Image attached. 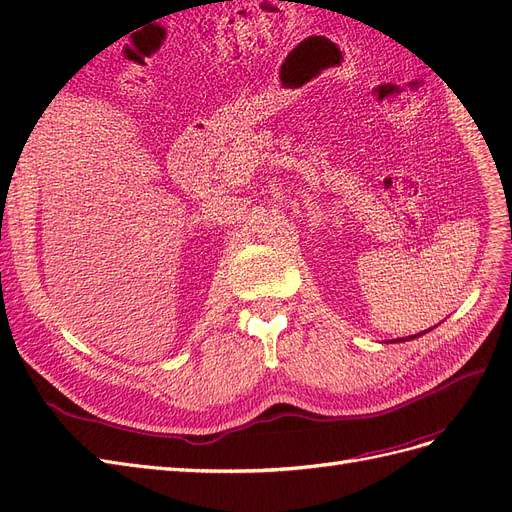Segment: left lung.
I'll return each instance as SVG.
<instances>
[{"label":"left lung","mask_w":512,"mask_h":512,"mask_svg":"<svg viewBox=\"0 0 512 512\" xmlns=\"http://www.w3.org/2000/svg\"><path fill=\"white\" fill-rule=\"evenodd\" d=\"M427 333V331H425ZM423 333H418V335H410V337H399V339H395V342H408V339H416V337H421Z\"/></svg>","instance_id":"8db88e82"}]
</instances>
